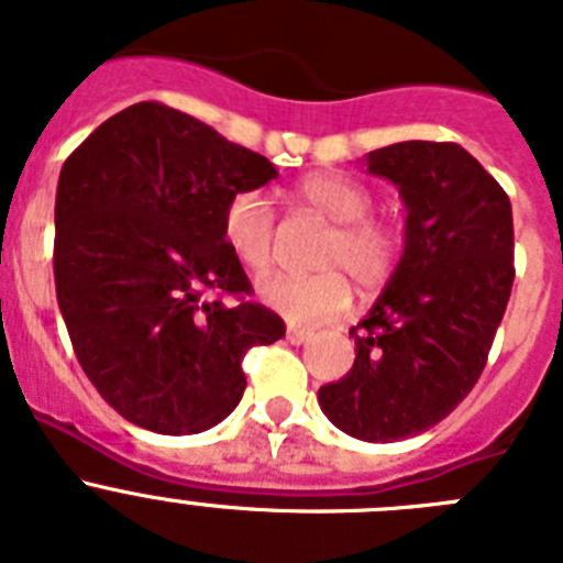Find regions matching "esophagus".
<instances>
[{
    "mask_svg": "<svg viewBox=\"0 0 563 563\" xmlns=\"http://www.w3.org/2000/svg\"><path fill=\"white\" fill-rule=\"evenodd\" d=\"M312 338L310 330H301V327H287V341L290 343H307Z\"/></svg>",
    "mask_w": 563,
    "mask_h": 563,
    "instance_id": "34e87169",
    "label": "esophagus"
}]
</instances>
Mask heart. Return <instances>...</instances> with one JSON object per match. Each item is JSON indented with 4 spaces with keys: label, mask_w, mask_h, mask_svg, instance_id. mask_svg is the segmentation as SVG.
I'll list each match as a JSON object with an SVG mask.
<instances>
[{
    "label": "heart",
    "mask_w": 563,
    "mask_h": 563,
    "mask_svg": "<svg viewBox=\"0 0 563 563\" xmlns=\"http://www.w3.org/2000/svg\"><path fill=\"white\" fill-rule=\"evenodd\" d=\"M296 200L332 222L318 265L327 267L312 276L273 273L258 282V298L271 310L296 324H318L341 316L352 301L351 273L363 290L386 285L400 258V233L389 222L369 217L372 194L361 183L332 172L307 174L296 183ZM222 236L228 251L247 271L258 273L271 265L276 217L271 202L256 188L231 194L222 208Z\"/></svg>",
    "instance_id": "b5f03b06"
}]
</instances>
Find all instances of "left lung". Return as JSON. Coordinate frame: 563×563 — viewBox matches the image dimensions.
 I'll return each instance as SVG.
<instances>
[{
  "label": "left lung",
  "mask_w": 563,
  "mask_h": 563,
  "mask_svg": "<svg viewBox=\"0 0 563 563\" xmlns=\"http://www.w3.org/2000/svg\"><path fill=\"white\" fill-rule=\"evenodd\" d=\"M366 172L400 191L406 247L350 330L352 369L318 389V406L343 434L395 442L437 426L479 380L514 287V211L460 143L375 148Z\"/></svg>",
  "instance_id": "8db88e82"
}]
</instances>
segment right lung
I'll return each instance as SVG.
<instances>
[{
  "label": "right lung",
  "instance_id": "add662e5",
  "mask_svg": "<svg viewBox=\"0 0 563 563\" xmlns=\"http://www.w3.org/2000/svg\"><path fill=\"white\" fill-rule=\"evenodd\" d=\"M273 177L267 157L157 101L112 114L64 163L58 307L81 369L134 426L211 429L242 400L245 352L285 338L276 312L245 301L251 282L222 236L231 194Z\"/></svg>",
  "mask_w": 563,
  "mask_h": 563
}]
</instances>
